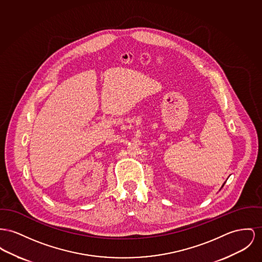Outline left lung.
<instances>
[{"mask_svg":"<svg viewBox=\"0 0 262 262\" xmlns=\"http://www.w3.org/2000/svg\"><path fill=\"white\" fill-rule=\"evenodd\" d=\"M223 187H224V185H223Z\"/></svg>","mask_w":262,"mask_h":262,"instance_id":"8db88e82","label":"left lung"}]
</instances>
